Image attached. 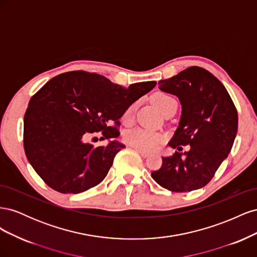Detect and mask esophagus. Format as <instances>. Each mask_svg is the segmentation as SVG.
<instances>
[{"mask_svg": "<svg viewBox=\"0 0 257 257\" xmlns=\"http://www.w3.org/2000/svg\"><path fill=\"white\" fill-rule=\"evenodd\" d=\"M136 151L139 153V154H141L142 155V157L145 159V158H147L148 157V155H149V153H148V152H145V151H142V150H139V149H136Z\"/></svg>", "mask_w": 257, "mask_h": 257, "instance_id": "esophagus-1", "label": "esophagus"}]
</instances>
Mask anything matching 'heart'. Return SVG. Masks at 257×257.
<instances>
[{
    "label": "heart",
    "mask_w": 257,
    "mask_h": 257,
    "mask_svg": "<svg viewBox=\"0 0 257 257\" xmlns=\"http://www.w3.org/2000/svg\"><path fill=\"white\" fill-rule=\"evenodd\" d=\"M153 104L158 107V109L163 113L166 108L175 102V99L169 96L165 93H157L152 96ZM134 111V105L128 107L126 111L124 112L123 119L125 122H130L133 115ZM124 142H125L130 147L134 148V149H139L145 152L153 151L164 143V136L158 133V132H153L147 128H135L126 132L124 135Z\"/></svg>",
    "instance_id": "b5f03b06"
}]
</instances>
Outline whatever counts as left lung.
I'll list each match as a JSON object with an SVG mask.
<instances>
[{
  "label": "left lung",
  "instance_id": "8db88e82",
  "mask_svg": "<svg viewBox=\"0 0 257 257\" xmlns=\"http://www.w3.org/2000/svg\"><path fill=\"white\" fill-rule=\"evenodd\" d=\"M159 88L177 95L182 105L181 120L169 146L177 151L162 158L152 178L172 192L204 188L228 157L238 131V112L222 82L205 68L191 66ZM182 145H190L182 154Z\"/></svg>",
  "mask_w": 257,
  "mask_h": 257
}]
</instances>
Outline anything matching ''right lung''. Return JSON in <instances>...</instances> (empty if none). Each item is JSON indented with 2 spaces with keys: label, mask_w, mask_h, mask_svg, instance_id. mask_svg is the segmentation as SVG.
I'll use <instances>...</instances> for the list:
<instances>
[{
  "label": "right lung",
  "mask_w": 257,
  "mask_h": 257,
  "mask_svg": "<svg viewBox=\"0 0 257 257\" xmlns=\"http://www.w3.org/2000/svg\"><path fill=\"white\" fill-rule=\"evenodd\" d=\"M155 84L145 81L123 88L84 71L53 77L31 97L25 113L23 147L30 164L60 193L77 194L99 184L124 146L112 141L94 147L88 138L97 133L99 141L118 137L119 119Z\"/></svg>",
  "instance_id": "right-lung-1"
}]
</instances>
